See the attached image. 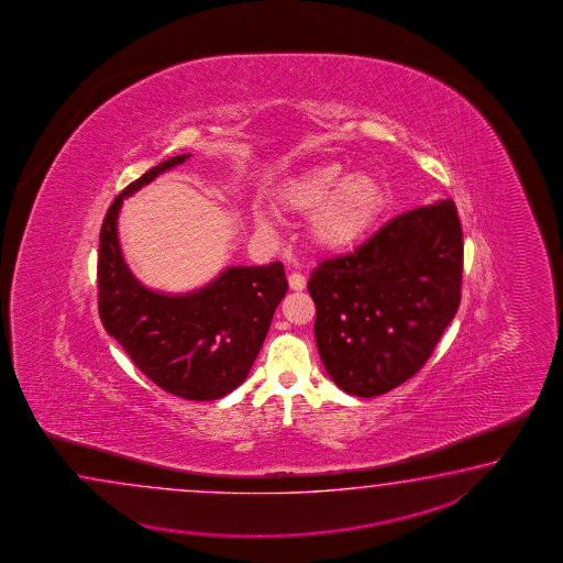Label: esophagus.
<instances>
[{
	"instance_id": "34e87169",
	"label": "esophagus",
	"mask_w": 563,
	"mask_h": 563,
	"mask_svg": "<svg viewBox=\"0 0 563 563\" xmlns=\"http://www.w3.org/2000/svg\"><path fill=\"white\" fill-rule=\"evenodd\" d=\"M287 282H289V287L294 289V291H301L303 287H306V277L301 276V274H289L287 277Z\"/></svg>"
}]
</instances>
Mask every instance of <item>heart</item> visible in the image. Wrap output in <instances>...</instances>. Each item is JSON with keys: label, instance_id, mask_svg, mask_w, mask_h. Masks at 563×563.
<instances>
[{"label": "heart", "instance_id": "heart-1", "mask_svg": "<svg viewBox=\"0 0 563 563\" xmlns=\"http://www.w3.org/2000/svg\"><path fill=\"white\" fill-rule=\"evenodd\" d=\"M277 211L310 216V233L323 250H346L364 238L380 213L384 191L371 173L344 175L340 165H318L287 179L272 192ZM257 225L267 228L269 217L257 213Z\"/></svg>", "mask_w": 563, "mask_h": 563}]
</instances>
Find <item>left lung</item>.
I'll list each match as a JSON object with an SVG mask.
<instances>
[{
  "label": "left lung",
  "instance_id": "8db88e82",
  "mask_svg": "<svg viewBox=\"0 0 563 563\" xmlns=\"http://www.w3.org/2000/svg\"><path fill=\"white\" fill-rule=\"evenodd\" d=\"M463 229L451 199L390 219L311 272L313 334L347 395H384L431 358L461 303Z\"/></svg>",
  "mask_w": 563,
  "mask_h": 563
}]
</instances>
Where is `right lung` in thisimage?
Instances as JSON below:
<instances>
[{
	"instance_id": "obj_1",
	"label": "right lung",
	"mask_w": 563,
	"mask_h": 563,
	"mask_svg": "<svg viewBox=\"0 0 563 563\" xmlns=\"http://www.w3.org/2000/svg\"><path fill=\"white\" fill-rule=\"evenodd\" d=\"M189 156L146 170L110 205L98 245V311L108 334L156 386L187 400H217L247 378L287 279L279 262L243 265L197 291L168 296L132 276L120 252V205Z\"/></svg>"
}]
</instances>
